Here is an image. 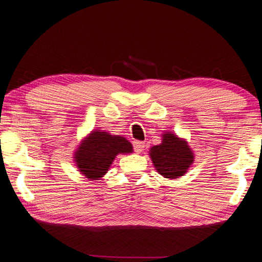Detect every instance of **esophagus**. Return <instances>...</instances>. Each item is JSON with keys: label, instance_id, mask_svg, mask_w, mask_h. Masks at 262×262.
Segmentation results:
<instances>
[{"label": "esophagus", "instance_id": "1", "mask_svg": "<svg viewBox=\"0 0 262 262\" xmlns=\"http://www.w3.org/2000/svg\"><path fill=\"white\" fill-rule=\"evenodd\" d=\"M134 149H135V151L137 152V154H139V152L143 151V149H144V143H143V142L135 141V142H134Z\"/></svg>", "mask_w": 262, "mask_h": 262}]
</instances>
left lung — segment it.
<instances>
[{"label":"left lung","instance_id":"1","mask_svg":"<svg viewBox=\"0 0 262 262\" xmlns=\"http://www.w3.org/2000/svg\"><path fill=\"white\" fill-rule=\"evenodd\" d=\"M150 158L158 172L171 179L184 174L193 161L188 143L169 132L164 135L161 144L150 149Z\"/></svg>","mask_w":262,"mask_h":262}]
</instances>
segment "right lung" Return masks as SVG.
Returning <instances> with one entry per match:
<instances>
[{
    "mask_svg": "<svg viewBox=\"0 0 262 262\" xmlns=\"http://www.w3.org/2000/svg\"><path fill=\"white\" fill-rule=\"evenodd\" d=\"M131 151L132 145L126 138L94 131L78 148L74 160L86 178L97 179L106 174L115 156Z\"/></svg>",
    "mask_w": 262,
    "mask_h": 262,
    "instance_id": "obj_1",
    "label": "right lung"
}]
</instances>
